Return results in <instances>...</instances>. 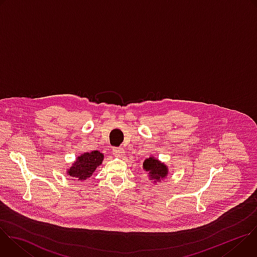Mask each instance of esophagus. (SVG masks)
<instances>
[{
	"instance_id": "esophagus-1",
	"label": "esophagus",
	"mask_w": 257,
	"mask_h": 257,
	"mask_svg": "<svg viewBox=\"0 0 257 257\" xmlns=\"http://www.w3.org/2000/svg\"><path fill=\"white\" fill-rule=\"evenodd\" d=\"M113 152H114V156H115V157H119V158H122V157L124 156V154H125L124 149H121V148L114 149Z\"/></svg>"
}]
</instances>
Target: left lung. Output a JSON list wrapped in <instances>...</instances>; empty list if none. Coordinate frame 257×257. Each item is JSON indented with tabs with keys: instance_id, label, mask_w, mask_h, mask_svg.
<instances>
[{
	"instance_id": "obj_1",
	"label": "left lung",
	"mask_w": 257,
	"mask_h": 257,
	"mask_svg": "<svg viewBox=\"0 0 257 257\" xmlns=\"http://www.w3.org/2000/svg\"><path fill=\"white\" fill-rule=\"evenodd\" d=\"M143 170L149 175V179L153 180L155 184L162 182L167 178L169 174V168L165 163L151 156L149 159H145L142 166Z\"/></svg>"
}]
</instances>
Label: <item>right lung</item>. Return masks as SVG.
<instances>
[{"instance_id":"right-lung-1","label":"right lung","mask_w":257,"mask_h":257,"mask_svg":"<svg viewBox=\"0 0 257 257\" xmlns=\"http://www.w3.org/2000/svg\"><path fill=\"white\" fill-rule=\"evenodd\" d=\"M103 158V154L99 151L81 154L67 170V175L76 178L78 181H86L92 176L96 168L102 164Z\"/></svg>"}]
</instances>
